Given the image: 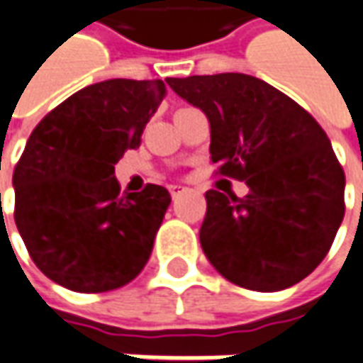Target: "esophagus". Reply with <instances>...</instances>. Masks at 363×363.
<instances>
[{"label":"esophagus","instance_id":"34e87169","mask_svg":"<svg viewBox=\"0 0 363 363\" xmlns=\"http://www.w3.org/2000/svg\"><path fill=\"white\" fill-rule=\"evenodd\" d=\"M169 191H171L172 199H179V196L184 194L189 189H186V186H181V184H172V186H169Z\"/></svg>","mask_w":363,"mask_h":363}]
</instances>
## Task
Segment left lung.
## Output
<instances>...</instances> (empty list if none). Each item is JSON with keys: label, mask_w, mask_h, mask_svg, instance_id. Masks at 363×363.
<instances>
[{"label": "left lung", "mask_w": 363, "mask_h": 363, "mask_svg": "<svg viewBox=\"0 0 363 363\" xmlns=\"http://www.w3.org/2000/svg\"><path fill=\"white\" fill-rule=\"evenodd\" d=\"M211 123V161L244 181V199L206 191L201 246L240 288L276 292L314 272L344 218V169L318 121L244 73L169 77Z\"/></svg>", "instance_id": "1"}]
</instances>
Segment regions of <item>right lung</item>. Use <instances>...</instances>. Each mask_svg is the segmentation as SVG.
I'll list each match as a JSON object with an SVG mask.
<instances>
[{"label":"right lung","instance_id":"1","mask_svg":"<svg viewBox=\"0 0 363 363\" xmlns=\"http://www.w3.org/2000/svg\"><path fill=\"white\" fill-rule=\"evenodd\" d=\"M164 91L161 79L89 85L27 140L13 171V218L31 260L63 288L117 290L147 264L171 194L159 184L121 194L115 164L139 147Z\"/></svg>","mask_w":363,"mask_h":363}]
</instances>
